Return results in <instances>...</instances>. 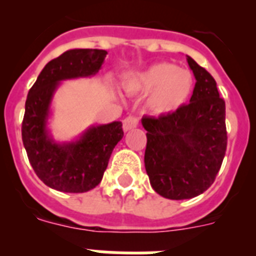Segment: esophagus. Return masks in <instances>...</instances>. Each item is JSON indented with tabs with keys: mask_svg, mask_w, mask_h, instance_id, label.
Here are the masks:
<instances>
[{
	"mask_svg": "<svg viewBox=\"0 0 256 256\" xmlns=\"http://www.w3.org/2000/svg\"><path fill=\"white\" fill-rule=\"evenodd\" d=\"M138 126V119L136 116H126L123 120V130L128 132V130H133L136 126Z\"/></svg>",
	"mask_w": 256,
	"mask_h": 256,
	"instance_id": "34e87169",
	"label": "esophagus"
}]
</instances>
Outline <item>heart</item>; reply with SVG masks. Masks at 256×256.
Instances as JSON below:
<instances>
[{
    "mask_svg": "<svg viewBox=\"0 0 256 256\" xmlns=\"http://www.w3.org/2000/svg\"><path fill=\"white\" fill-rule=\"evenodd\" d=\"M130 94H148L146 106L154 115H168L182 108L194 91V76L186 69L170 62H159L123 79Z\"/></svg>",
    "mask_w": 256,
    "mask_h": 256,
    "instance_id": "heart-1",
    "label": "heart"
}]
</instances>
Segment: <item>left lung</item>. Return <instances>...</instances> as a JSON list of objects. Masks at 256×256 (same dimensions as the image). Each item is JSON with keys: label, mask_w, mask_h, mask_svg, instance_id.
I'll return each instance as SVG.
<instances>
[{"label": "left lung", "mask_w": 256, "mask_h": 256, "mask_svg": "<svg viewBox=\"0 0 256 256\" xmlns=\"http://www.w3.org/2000/svg\"><path fill=\"white\" fill-rule=\"evenodd\" d=\"M196 83L190 104L159 118H142L148 133L144 168L160 196L184 200L201 195L216 180L227 148L226 104L216 82L187 56Z\"/></svg>", "instance_id": "1"}]
</instances>
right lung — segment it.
I'll return each mask as SVG.
<instances>
[{
  "label": "right lung",
  "mask_w": 256,
  "mask_h": 256,
  "mask_svg": "<svg viewBox=\"0 0 256 256\" xmlns=\"http://www.w3.org/2000/svg\"><path fill=\"white\" fill-rule=\"evenodd\" d=\"M108 52L73 48L47 62L29 90L22 137L30 165L46 186L60 192H87L101 182L108 159L123 138L122 122L96 124L72 141H56L48 128L54 96L61 82L91 78Z\"/></svg>",
  "instance_id": "right-lung-1"
}]
</instances>
